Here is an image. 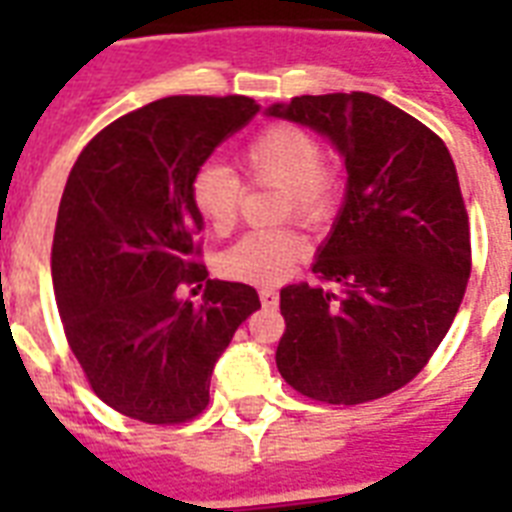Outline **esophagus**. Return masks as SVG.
Wrapping results in <instances>:
<instances>
[{"label": "esophagus", "instance_id": "34e87169", "mask_svg": "<svg viewBox=\"0 0 512 512\" xmlns=\"http://www.w3.org/2000/svg\"><path fill=\"white\" fill-rule=\"evenodd\" d=\"M260 303H263L265 308H273V305H279V292H276L273 287L260 289Z\"/></svg>", "mask_w": 512, "mask_h": 512}]
</instances>
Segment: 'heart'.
<instances>
[{
	"instance_id": "heart-1",
	"label": "heart",
	"mask_w": 512,
	"mask_h": 512,
	"mask_svg": "<svg viewBox=\"0 0 512 512\" xmlns=\"http://www.w3.org/2000/svg\"><path fill=\"white\" fill-rule=\"evenodd\" d=\"M241 170L252 183L276 185L281 217L295 215L305 225L327 223L342 199V172L321 154L319 138L295 122H276L257 132L241 151ZM239 175L225 164L207 162L191 177V204L209 231L228 233L239 220ZM305 255V239L292 228L255 231L225 249L217 268L225 279L271 287L289 276Z\"/></svg>"
}]
</instances>
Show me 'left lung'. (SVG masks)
<instances>
[{"label": "left lung", "mask_w": 512, "mask_h": 512, "mask_svg": "<svg viewBox=\"0 0 512 512\" xmlns=\"http://www.w3.org/2000/svg\"><path fill=\"white\" fill-rule=\"evenodd\" d=\"M268 116L305 124L345 156L348 191L313 273L281 289V377L321 404L404 388L452 327L470 279V223L449 148L369 92L300 95Z\"/></svg>", "instance_id": "8db88e82"}]
</instances>
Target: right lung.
<instances>
[{
	"label": "right lung",
	"mask_w": 512,
	"mask_h": 512,
	"mask_svg": "<svg viewBox=\"0 0 512 512\" xmlns=\"http://www.w3.org/2000/svg\"><path fill=\"white\" fill-rule=\"evenodd\" d=\"M260 111L244 95H172L119 116L76 159L52 239L66 340L95 396L124 417L180 425L209 404V377L241 321L249 284L207 281L191 177Z\"/></svg>",
	"instance_id": "obj_1"
}]
</instances>
